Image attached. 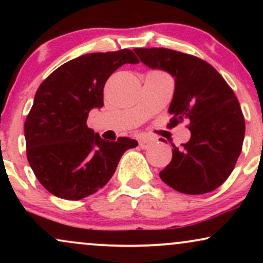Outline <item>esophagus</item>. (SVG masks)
Masks as SVG:
<instances>
[{
    "mask_svg": "<svg viewBox=\"0 0 263 263\" xmlns=\"http://www.w3.org/2000/svg\"><path fill=\"white\" fill-rule=\"evenodd\" d=\"M152 144H153V140H149V138H142L140 141V147L142 149H148Z\"/></svg>",
    "mask_w": 263,
    "mask_h": 263,
    "instance_id": "esophagus-1",
    "label": "esophagus"
}]
</instances>
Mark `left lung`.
<instances>
[{
	"mask_svg": "<svg viewBox=\"0 0 263 263\" xmlns=\"http://www.w3.org/2000/svg\"><path fill=\"white\" fill-rule=\"evenodd\" d=\"M144 65L171 74L174 93L171 125L189 121L192 137L173 146L172 161L159 177L184 194H205L228 179L242 148L245 120L236 96L209 63L165 48H136Z\"/></svg>",
	"mask_w": 263,
	"mask_h": 263,
	"instance_id": "8db88e82",
	"label": "left lung"
}]
</instances>
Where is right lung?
I'll list each match as a JSON object with an SVG mask.
<instances>
[{"label":"right lung","instance_id":"add662e5","mask_svg":"<svg viewBox=\"0 0 263 263\" xmlns=\"http://www.w3.org/2000/svg\"><path fill=\"white\" fill-rule=\"evenodd\" d=\"M129 49L90 53L69 60L35 92L25 123L27 158L39 183L55 197L80 200L101 189L123 153L137 141L102 140L86 126L92 108L104 106V86L123 64H137Z\"/></svg>","mask_w":263,"mask_h":263}]
</instances>
